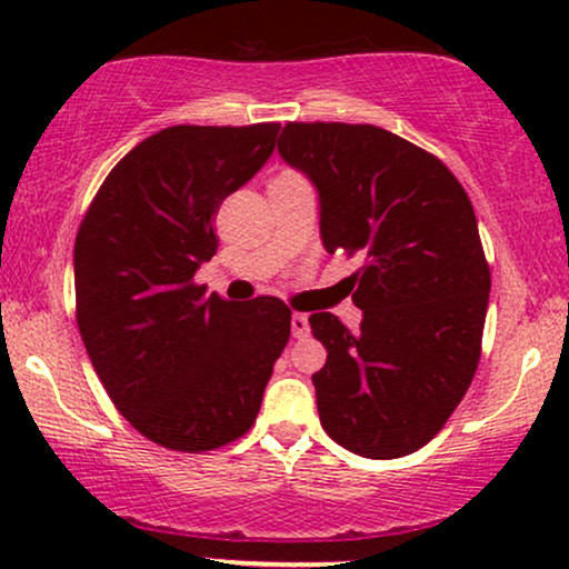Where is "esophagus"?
Instances as JSON below:
<instances>
[{
  "label": "esophagus",
  "mask_w": 569,
  "mask_h": 569,
  "mask_svg": "<svg viewBox=\"0 0 569 569\" xmlns=\"http://www.w3.org/2000/svg\"><path fill=\"white\" fill-rule=\"evenodd\" d=\"M291 335L297 339H305L310 335V321H307L305 312H293L291 316Z\"/></svg>",
  "instance_id": "34e87169"
}]
</instances>
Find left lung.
<instances>
[{"label":"left lung","instance_id":"obj_1","mask_svg":"<svg viewBox=\"0 0 569 569\" xmlns=\"http://www.w3.org/2000/svg\"><path fill=\"white\" fill-rule=\"evenodd\" d=\"M278 152L321 198L329 253L350 276L361 331L312 312L326 367L318 415L339 447L393 460L447 426L481 358L489 264L466 189L436 154L377 126L286 122Z\"/></svg>","mask_w":569,"mask_h":569}]
</instances>
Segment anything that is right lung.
<instances>
[{"label":"right lung","instance_id":"1","mask_svg":"<svg viewBox=\"0 0 569 569\" xmlns=\"http://www.w3.org/2000/svg\"><path fill=\"white\" fill-rule=\"evenodd\" d=\"M278 122L173 126L109 171L74 240L77 326L120 415L173 452H211L251 430L291 337L278 297H206L213 217L276 149Z\"/></svg>","mask_w":569,"mask_h":569}]
</instances>
